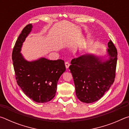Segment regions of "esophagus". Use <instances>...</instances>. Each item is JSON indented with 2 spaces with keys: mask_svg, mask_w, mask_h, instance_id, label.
Here are the masks:
<instances>
[{
  "mask_svg": "<svg viewBox=\"0 0 129 129\" xmlns=\"http://www.w3.org/2000/svg\"><path fill=\"white\" fill-rule=\"evenodd\" d=\"M65 67H66V68L68 69V68H69V65H70L69 62H65Z\"/></svg>",
  "mask_w": 129,
  "mask_h": 129,
  "instance_id": "1",
  "label": "esophagus"
}]
</instances>
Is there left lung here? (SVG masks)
I'll return each mask as SVG.
<instances>
[{"label": "left lung", "mask_w": 129, "mask_h": 129, "mask_svg": "<svg viewBox=\"0 0 129 129\" xmlns=\"http://www.w3.org/2000/svg\"><path fill=\"white\" fill-rule=\"evenodd\" d=\"M108 46V58L85 53L71 61L69 68L76 96L82 102L90 104L99 100L114 81L117 51L111 40Z\"/></svg>", "instance_id": "left-lung-1"}]
</instances>
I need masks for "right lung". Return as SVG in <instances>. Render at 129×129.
<instances>
[{"mask_svg": "<svg viewBox=\"0 0 129 129\" xmlns=\"http://www.w3.org/2000/svg\"><path fill=\"white\" fill-rule=\"evenodd\" d=\"M32 28V24L26 25L18 37L12 51L13 65L17 85L25 94L35 102L44 103L55 96L58 80L66 69L61 59H25L20 53L21 47Z\"/></svg>", "mask_w": 129, "mask_h": 129, "instance_id": "right-lung-1", "label": "right lung"}]
</instances>
